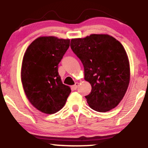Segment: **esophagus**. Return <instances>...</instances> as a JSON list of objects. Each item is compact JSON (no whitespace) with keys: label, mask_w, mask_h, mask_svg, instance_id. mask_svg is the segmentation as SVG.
Returning a JSON list of instances; mask_svg holds the SVG:
<instances>
[{"label":"esophagus","mask_w":148,"mask_h":148,"mask_svg":"<svg viewBox=\"0 0 148 148\" xmlns=\"http://www.w3.org/2000/svg\"><path fill=\"white\" fill-rule=\"evenodd\" d=\"M78 86H79V83H76L74 86H71V88H72V90H76V88H77Z\"/></svg>","instance_id":"obj_1"}]
</instances>
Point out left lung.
I'll list each match as a JSON object with an SVG mask.
<instances>
[{
	"mask_svg": "<svg viewBox=\"0 0 148 148\" xmlns=\"http://www.w3.org/2000/svg\"><path fill=\"white\" fill-rule=\"evenodd\" d=\"M72 51L84 67L85 80L92 86L85 97L98 112L113 109L123 99L130 84V69L123 46L108 35L93 34L72 39Z\"/></svg>",
	"mask_w": 148,
	"mask_h": 148,
	"instance_id": "8db88e82",
	"label": "left lung"
}]
</instances>
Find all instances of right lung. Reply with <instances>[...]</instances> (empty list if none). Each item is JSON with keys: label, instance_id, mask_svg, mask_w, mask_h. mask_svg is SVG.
<instances>
[{"label": "right lung", "instance_id": "add662e5", "mask_svg": "<svg viewBox=\"0 0 148 148\" xmlns=\"http://www.w3.org/2000/svg\"><path fill=\"white\" fill-rule=\"evenodd\" d=\"M69 42L52 36L38 37L23 56L21 73L23 90L32 105L44 113L60 111L71 92L58 72Z\"/></svg>", "mask_w": 148, "mask_h": 148}]
</instances>
